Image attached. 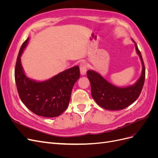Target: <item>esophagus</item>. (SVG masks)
<instances>
[{"instance_id": "34e87169", "label": "esophagus", "mask_w": 158, "mask_h": 158, "mask_svg": "<svg viewBox=\"0 0 158 158\" xmlns=\"http://www.w3.org/2000/svg\"><path fill=\"white\" fill-rule=\"evenodd\" d=\"M80 74L82 75L85 74L88 70V65L85 63H81L80 65Z\"/></svg>"}]
</instances>
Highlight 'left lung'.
Segmentation results:
<instances>
[{"mask_svg": "<svg viewBox=\"0 0 158 158\" xmlns=\"http://www.w3.org/2000/svg\"><path fill=\"white\" fill-rule=\"evenodd\" d=\"M135 46L142 63V72L140 78L135 85L126 88H118L108 82L95 72H87V76L91 84L92 96L100 107L113 111L123 109L135 102L139 97L144 84L145 66L141 52L136 44Z\"/></svg>", "mask_w": 158, "mask_h": 158, "instance_id": "1", "label": "left lung"}]
</instances>
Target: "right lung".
I'll list each match as a JSON object with an SVG mask.
<instances>
[{"mask_svg": "<svg viewBox=\"0 0 158 158\" xmlns=\"http://www.w3.org/2000/svg\"><path fill=\"white\" fill-rule=\"evenodd\" d=\"M29 40L23 43L15 66V81L18 93L23 103L39 116L55 117L68 107L73 85L80 78L78 66L66 70L44 82H36L26 77L20 56Z\"/></svg>", "mask_w": 158, "mask_h": 158, "instance_id": "add662e5", "label": "right lung"}]
</instances>
